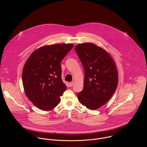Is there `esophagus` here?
<instances>
[{"mask_svg":"<svg viewBox=\"0 0 147 147\" xmlns=\"http://www.w3.org/2000/svg\"><path fill=\"white\" fill-rule=\"evenodd\" d=\"M74 81H73V82H70V84H69V86H70V87H71L73 85V84H74Z\"/></svg>","mask_w":147,"mask_h":147,"instance_id":"34e87169","label":"esophagus"}]
</instances>
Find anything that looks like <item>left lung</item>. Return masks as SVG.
<instances>
[{"label":"left lung","mask_w":147,"mask_h":147,"mask_svg":"<svg viewBox=\"0 0 147 147\" xmlns=\"http://www.w3.org/2000/svg\"><path fill=\"white\" fill-rule=\"evenodd\" d=\"M75 50L85 71L84 88L77 97L88 109H97L111 99L117 88L116 64L107 51L93 43L77 45Z\"/></svg>","instance_id":"obj_1"}]
</instances>
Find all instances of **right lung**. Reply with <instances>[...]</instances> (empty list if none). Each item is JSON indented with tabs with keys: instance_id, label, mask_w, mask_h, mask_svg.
I'll return each mask as SVG.
<instances>
[{
	"instance_id": "1",
	"label": "right lung",
	"mask_w": 147,
	"mask_h": 147,
	"mask_svg": "<svg viewBox=\"0 0 147 147\" xmlns=\"http://www.w3.org/2000/svg\"><path fill=\"white\" fill-rule=\"evenodd\" d=\"M74 46L72 44H55L35 50L26 62L22 82L26 95L37 108L43 111L54 108L66 89L61 78V62Z\"/></svg>"
}]
</instances>
